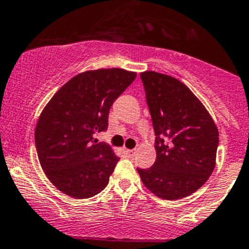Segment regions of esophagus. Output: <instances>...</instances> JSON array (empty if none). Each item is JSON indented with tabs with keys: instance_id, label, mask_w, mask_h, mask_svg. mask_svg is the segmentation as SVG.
Instances as JSON below:
<instances>
[{
	"instance_id": "1",
	"label": "esophagus",
	"mask_w": 249,
	"mask_h": 249,
	"mask_svg": "<svg viewBox=\"0 0 249 249\" xmlns=\"http://www.w3.org/2000/svg\"><path fill=\"white\" fill-rule=\"evenodd\" d=\"M125 152H126V155L127 156H134V155H135L136 153V150H127V148H125Z\"/></svg>"
}]
</instances>
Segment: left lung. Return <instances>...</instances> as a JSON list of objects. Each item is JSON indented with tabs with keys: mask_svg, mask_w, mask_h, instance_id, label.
Returning a JSON list of instances; mask_svg holds the SVG:
<instances>
[{
	"mask_svg": "<svg viewBox=\"0 0 249 249\" xmlns=\"http://www.w3.org/2000/svg\"><path fill=\"white\" fill-rule=\"evenodd\" d=\"M140 76L156 134V161L138 172L159 198H185L213 172L219 130L204 104L179 80L155 71Z\"/></svg>",
	"mask_w": 249,
	"mask_h": 249,
	"instance_id": "1",
	"label": "left lung"
}]
</instances>
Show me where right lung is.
<instances>
[{
  "instance_id": "right-lung-1",
  "label": "right lung",
  "mask_w": 249,
  "mask_h": 249,
  "mask_svg": "<svg viewBox=\"0 0 249 249\" xmlns=\"http://www.w3.org/2000/svg\"><path fill=\"white\" fill-rule=\"evenodd\" d=\"M135 78L136 72L117 67L81 72L44 107L34 134L36 152L60 192L87 199L107 187L119 157L93 135L107 130L111 104Z\"/></svg>"
}]
</instances>
